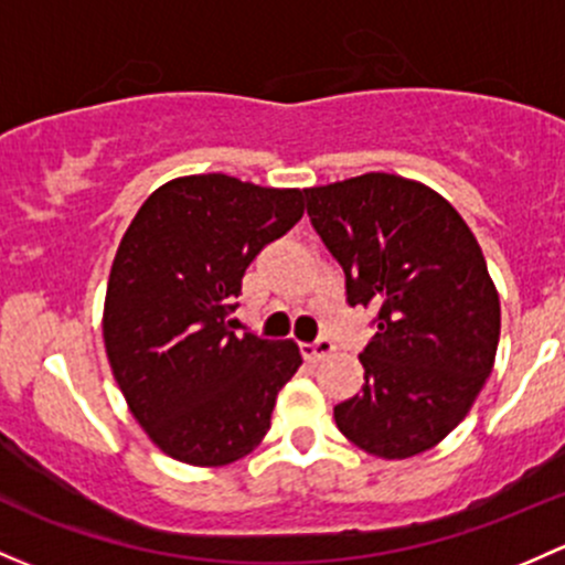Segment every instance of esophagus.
Wrapping results in <instances>:
<instances>
[{"label":"esophagus","instance_id":"obj_1","mask_svg":"<svg viewBox=\"0 0 565 565\" xmlns=\"http://www.w3.org/2000/svg\"><path fill=\"white\" fill-rule=\"evenodd\" d=\"M300 352L308 362H319V360L328 358V354H332V343L328 341V338H319V341H313V343H302Z\"/></svg>","mask_w":565,"mask_h":565}]
</instances>
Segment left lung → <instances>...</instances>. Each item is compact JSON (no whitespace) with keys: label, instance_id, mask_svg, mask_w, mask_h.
<instances>
[{"label":"left lung","instance_id":"8db88e82","mask_svg":"<svg viewBox=\"0 0 565 565\" xmlns=\"http://www.w3.org/2000/svg\"><path fill=\"white\" fill-rule=\"evenodd\" d=\"M308 216L376 308L365 384L332 408L338 430L382 460L423 455L471 412L495 365L501 300L468 224L414 178L365 173L306 189Z\"/></svg>","mask_w":565,"mask_h":565}]
</instances>
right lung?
Masks as SVG:
<instances>
[{"label":"right lung","mask_w":565,"mask_h":565,"mask_svg":"<svg viewBox=\"0 0 565 565\" xmlns=\"http://www.w3.org/2000/svg\"><path fill=\"white\" fill-rule=\"evenodd\" d=\"M302 211V189L181 175L140 205L118 243L105 352L132 417L173 460L218 468L263 444L300 349L235 335L230 317L246 267Z\"/></svg>","instance_id":"right-lung-1"}]
</instances>
